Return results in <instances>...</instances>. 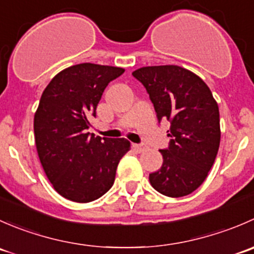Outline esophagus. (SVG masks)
I'll return each instance as SVG.
<instances>
[{"instance_id": "obj_1", "label": "esophagus", "mask_w": 254, "mask_h": 254, "mask_svg": "<svg viewBox=\"0 0 254 254\" xmlns=\"http://www.w3.org/2000/svg\"><path fill=\"white\" fill-rule=\"evenodd\" d=\"M132 147H134V150H136L137 152H143V151H146V146H143V145H140V143H134V145H132Z\"/></svg>"}]
</instances>
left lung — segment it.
<instances>
[{
  "label": "left lung",
  "instance_id": "obj_1",
  "mask_svg": "<svg viewBox=\"0 0 254 254\" xmlns=\"http://www.w3.org/2000/svg\"><path fill=\"white\" fill-rule=\"evenodd\" d=\"M132 76L143 84L158 122L171 123L168 148L160 150L163 163L150 173L158 193L181 198L203 184L220 146V114L205 82L176 65L146 66Z\"/></svg>",
  "mask_w": 254,
  "mask_h": 254
}]
</instances>
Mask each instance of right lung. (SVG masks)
I'll return each mask as SVG.
<instances>
[{"label": "right lung", "instance_id": "right-lung-1", "mask_svg": "<svg viewBox=\"0 0 254 254\" xmlns=\"http://www.w3.org/2000/svg\"><path fill=\"white\" fill-rule=\"evenodd\" d=\"M123 73L122 67L78 64L59 72L43 92L34 115L38 156L54 189L68 200L89 203L104 195L130 150L124 137L87 132L106 87Z\"/></svg>", "mask_w": 254, "mask_h": 254}]
</instances>
